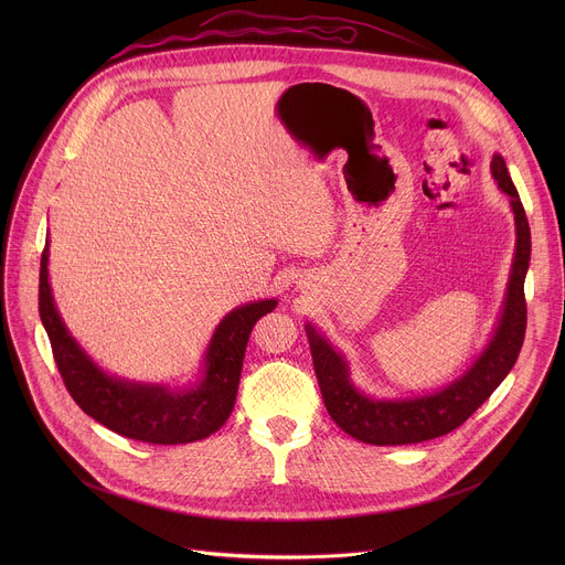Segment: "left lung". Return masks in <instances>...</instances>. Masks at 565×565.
Wrapping results in <instances>:
<instances>
[{"label":"left lung","mask_w":565,"mask_h":565,"mask_svg":"<svg viewBox=\"0 0 565 565\" xmlns=\"http://www.w3.org/2000/svg\"><path fill=\"white\" fill-rule=\"evenodd\" d=\"M492 174L499 188L510 194V203L516 221V257L510 275L505 310L492 344L480 360L454 384L436 395L416 399H371L353 388L344 360L333 347L321 340L315 329H306L315 375L329 416L349 436L369 445H414L458 429L494 388L512 371L525 338L527 303H525V273L530 266V225L519 199V192L510 179L503 156L492 158Z\"/></svg>","instance_id":"8db88e82"}]
</instances>
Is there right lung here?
Here are the masks:
<instances>
[{"instance_id": "right-lung-1", "label": "right lung", "mask_w": 565, "mask_h": 565, "mask_svg": "<svg viewBox=\"0 0 565 565\" xmlns=\"http://www.w3.org/2000/svg\"><path fill=\"white\" fill-rule=\"evenodd\" d=\"M49 250L40 264V317L49 333L53 360L75 405L107 429L151 445H185L203 440L230 418L241 366L257 321L277 301H257L232 310L214 333L205 355V380L190 391L127 384L105 375L66 333L49 286Z\"/></svg>"}]
</instances>
